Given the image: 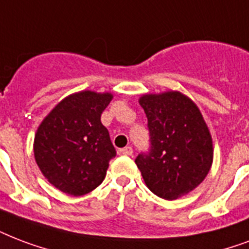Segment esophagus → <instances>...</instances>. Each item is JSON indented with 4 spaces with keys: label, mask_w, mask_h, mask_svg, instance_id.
<instances>
[{
    "label": "esophagus",
    "mask_w": 249,
    "mask_h": 249,
    "mask_svg": "<svg viewBox=\"0 0 249 249\" xmlns=\"http://www.w3.org/2000/svg\"><path fill=\"white\" fill-rule=\"evenodd\" d=\"M119 154H121V155H132L133 154V149L130 147V146L123 147V149L119 150Z\"/></svg>",
    "instance_id": "34e87169"
}]
</instances>
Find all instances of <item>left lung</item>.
<instances>
[{
	"label": "left lung",
	"instance_id": "obj_1",
	"mask_svg": "<svg viewBox=\"0 0 249 249\" xmlns=\"http://www.w3.org/2000/svg\"><path fill=\"white\" fill-rule=\"evenodd\" d=\"M147 117L150 149L136 158L151 192L176 200L204 181L213 163V142L200 109L179 91L140 98Z\"/></svg>",
	"mask_w": 249,
	"mask_h": 249
}]
</instances>
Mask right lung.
Instances as JSON below:
<instances>
[{
	"instance_id": "obj_1",
	"label": "right lung",
	"mask_w": 249,
	"mask_h": 249,
	"mask_svg": "<svg viewBox=\"0 0 249 249\" xmlns=\"http://www.w3.org/2000/svg\"><path fill=\"white\" fill-rule=\"evenodd\" d=\"M112 94L75 92L62 99L37 128L34 154L43 175L61 192L82 196L106 178L116 157L100 116Z\"/></svg>"
}]
</instances>
